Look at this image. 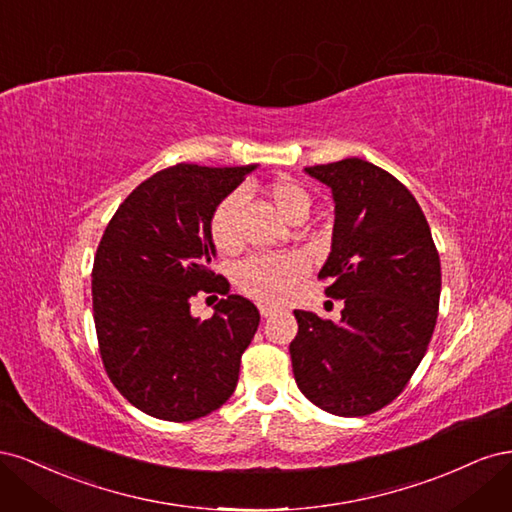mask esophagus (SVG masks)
Listing matches in <instances>:
<instances>
[{
    "label": "esophagus",
    "mask_w": 512,
    "mask_h": 512,
    "mask_svg": "<svg viewBox=\"0 0 512 512\" xmlns=\"http://www.w3.org/2000/svg\"><path fill=\"white\" fill-rule=\"evenodd\" d=\"M258 309H260V316H262V318H269V316L275 314V307H271V305H267V303H258Z\"/></svg>",
    "instance_id": "1"
}]
</instances>
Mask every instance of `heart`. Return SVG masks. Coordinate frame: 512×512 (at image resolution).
Masks as SVG:
<instances>
[{"mask_svg":"<svg viewBox=\"0 0 512 512\" xmlns=\"http://www.w3.org/2000/svg\"><path fill=\"white\" fill-rule=\"evenodd\" d=\"M269 196L275 209L290 222L297 215H307L309 194L301 183L292 179H280L269 188ZM243 205V192L237 190L228 194L222 203L215 207L211 215V239L222 252H232L239 245V209ZM305 271V260L299 254H275L256 256L247 260L239 269L241 288L252 297L265 303H280L288 297L292 282Z\"/></svg>","mask_w":512,"mask_h":512,"instance_id":"b5f03b06","label":"heart"}]
</instances>
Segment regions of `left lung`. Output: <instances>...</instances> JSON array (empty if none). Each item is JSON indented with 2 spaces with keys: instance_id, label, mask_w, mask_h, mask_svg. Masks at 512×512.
<instances>
[{
  "instance_id": "8db88e82",
  "label": "left lung",
  "mask_w": 512,
  "mask_h": 512,
  "mask_svg": "<svg viewBox=\"0 0 512 512\" xmlns=\"http://www.w3.org/2000/svg\"><path fill=\"white\" fill-rule=\"evenodd\" d=\"M331 188V252L318 277L342 299V320L297 309L294 380L314 406L365 416L404 391L438 320L440 256L425 213L404 183L361 158L305 168Z\"/></svg>"
}]
</instances>
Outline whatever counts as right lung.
I'll return each instance as SVG.
<instances>
[{
  "instance_id": "right-lung-1",
  "label": "right lung",
  "mask_w": 512,
  "mask_h": 512,
  "mask_svg": "<svg viewBox=\"0 0 512 512\" xmlns=\"http://www.w3.org/2000/svg\"><path fill=\"white\" fill-rule=\"evenodd\" d=\"M256 168L160 170L123 200L104 230L91 273L102 363L117 391L149 416L194 421L235 393L258 309L229 294L200 321L189 301L200 289L230 290L209 269V224L215 207Z\"/></svg>"
}]
</instances>
